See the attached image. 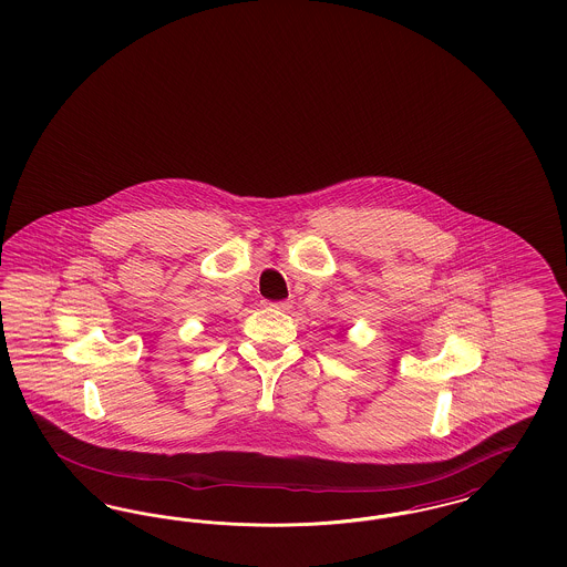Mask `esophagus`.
I'll return each mask as SVG.
<instances>
[{"instance_id":"esophagus-1","label":"esophagus","mask_w":567,"mask_h":567,"mask_svg":"<svg viewBox=\"0 0 567 567\" xmlns=\"http://www.w3.org/2000/svg\"><path fill=\"white\" fill-rule=\"evenodd\" d=\"M268 306L274 308V310H289V308H291V301H287V299H285V301H268Z\"/></svg>"}]
</instances>
